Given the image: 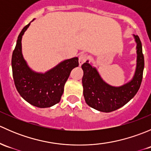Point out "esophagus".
Here are the masks:
<instances>
[{"mask_svg":"<svg viewBox=\"0 0 151 151\" xmlns=\"http://www.w3.org/2000/svg\"><path fill=\"white\" fill-rule=\"evenodd\" d=\"M87 58H88V57H87L86 55H85V54L80 55V57H79V64H80V66L83 65V63L86 61Z\"/></svg>","mask_w":151,"mask_h":151,"instance_id":"34e87169","label":"esophagus"}]
</instances>
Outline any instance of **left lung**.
<instances>
[{
    "instance_id": "1",
    "label": "left lung",
    "mask_w": 151,
    "mask_h": 151,
    "mask_svg": "<svg viewBox=\"0 0 151 151\" xmlns=\"http://www.w3.org/2000/svg\"><path fill=\"white\" fill-rule=\"evenodd\" d=\"M137 43V68L133 79L120 87L106 84L100 77L96 68L86 61L82 65L83 70V95L87 104L104 112H110L127 104L137 93L142 80L144 55L139 36L134 35Z\"/></svg>"
}]
</instances>
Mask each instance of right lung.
<instances>
[{
	"mask_svg": "<svg viewBox=\"0 0 151 151\" xmlns=\"http://www.w3.org/2000/svg\"><path fill=\"white\" fill-rule=\"evenodd\" d=\"M30 24L25 25L18 36L12 53L14 81L18 93L25 101L39 108L50 107L60 101L71 70L79 66L78 58L63 60L45 74L32 71L23 58L21 43Z\"/></svg>",
	"mask_w": 151,
	"mask_h": 151,
	"instance_id": "add662e5",
	"label": "right lung"
}]
</instances>
